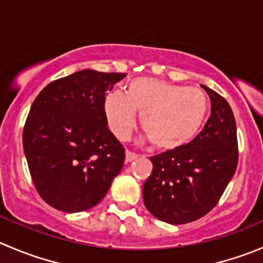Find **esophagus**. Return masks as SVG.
<instances>
[{
    "label": "esophagus",
    "mask_w": 263,
    "mask_h": 263,
    "mask_svg": "<svg viewBox=\"0 0 263 263\" xmlns=\"http://www.w3.org/2000/svg\"><path fill=\"white\" fill-rule=\"evenodd\" d=\"M136 158H137V154H135V153L127 150V152H126V162H132V160H135Z\"/></svg>",
    "instance_id": "1"
}]
</instances>
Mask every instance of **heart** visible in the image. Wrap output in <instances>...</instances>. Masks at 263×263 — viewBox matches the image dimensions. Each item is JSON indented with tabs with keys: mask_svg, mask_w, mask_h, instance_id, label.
I'll use <instances>...</instances> for the list:
<instances>
[{
	"mask_svg": "<svg viewBox=\"0 0 263 263\" xmlns=\"http://www.w3.org/2000/svg\"><path fill=\"white\" fill-rule=\"evenodd\" d=\"M109 128L126 140L140 123L157 149L175 150L199 134L208 113V99L202 90L183 87L157 78H136L127 86L126 95L114 91L104 100Z\"/></svg>",
	"mask_w": 263,
	"mask_h": 263,
	"instance_id": "b5f03b06",
	"label": "heart"
}]
</instances>
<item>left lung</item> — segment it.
Masks as SVG:
<instances>
[{"mask_svg":"<svg viewBox=\"0 0 263 263\" xmlns=\"http://www.w3.org/2000/svg\"><path fill=\"white\" fill-rule=\"evenodd\" d=\"M202 87L212 103L207 123L189 144L150 158L152 175L142 187L147 211L172 225L191 222L212 211L238 165L233 110L220 93Z\"/></svg>","mask_w":263,"mask_h":263,"instance_id":"8db88e82","label":"left lung"}]
</instances>
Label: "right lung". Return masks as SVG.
Returning <instances> with one entry per match:
<instances>
[{
	"label": "right lung",
	"mask_w": 263,
	"mask_h": 263,
	"mask_svg": "<svg viewBox=\"0 0 263 263\" xmlns=\"http://www.w3.org/2000/svg\"><path fill=\"white\" fill-rule=\"evenodd\" d=\"M126 76L80 70L48 83L33 101L23 147L35 190L51 207L90 210L121 172L124 147L109 129L104 100Z\"/></svg>",
	"instance_id": "obj_1"
}]
</instances>
